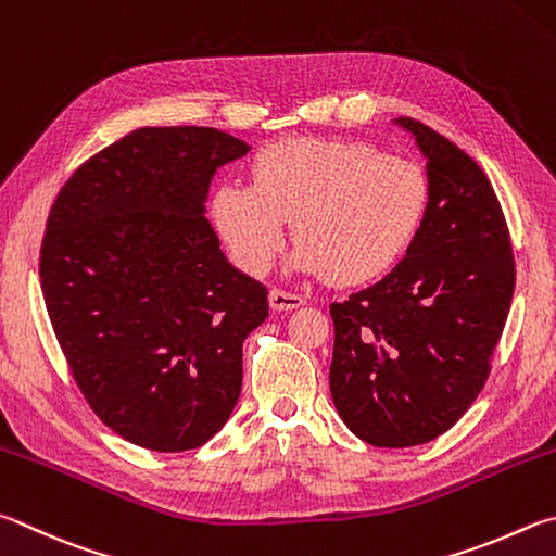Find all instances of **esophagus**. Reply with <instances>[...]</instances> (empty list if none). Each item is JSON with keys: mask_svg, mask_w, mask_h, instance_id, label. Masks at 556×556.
<instances>
[{"mask_svg": "<svg viewBox=\"0 0 556 556\" xmlns=\"http://www.w3.org/2000/svg\"><path fill=\"white\" fill-rule=\"evenodd\" d=\"M269 306L275 311L299 308V306H304V296L291 294V291H285V289H271L269 291Z\"/></svg>", "mask_w": 556, "mask_h": 556, "instance_id": "1", "label": "esophagus"}]
</instances>
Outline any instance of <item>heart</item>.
<instances>
[{
  "mask_svg": "<svg viewBox=\"0 0 556 556\" xmlns=\"http://www.w3.org/2000/svg\"><path fill=\"white\" fill-rule=\"evenodd\" d=\"M428 201V177L406 157L359 140L289 138L252 157L250 185L218 187L208 211L230 257L250 275L275 265L291 220L296 269L355 287L399 265Z\"/></svg>",
  "mask_w": 556,
  "mask_h": 556,
  "instance_id": "heart-1",
  "label": "heart"
}]
</instances>
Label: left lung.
Wrapping results in <instances>:
<instances>
[{"label": "left lung", "mask_w": 556, "mask_h": 556, "mask_svg": "<svg viewBox=\"0 0 556 556\" xmlns=\"http://www.w3.org/2000/svg\"><path fill=\"white\" fill-rule=\"evenodd\" d=\"M396 124L428 160L426 220L387 277L330 304L332 403L375 447L426 445L467 413L516 289L506 216L483 169L420 121Z\"/></svg>", "instance_id": "obj_1"}]
</instances>
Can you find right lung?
Listing matches in <instances>:
<instances>
[{
    "label": "right lung",
    "mask_w": 556,
    "mask_h": 556,
    "mask_svg": "<svg viewBox=\"0 0 556 556\" xmlns=\"http://www.w3.org/2000/svg\"><path fill=\"white\" fill-rule=\"evenodd\" d=\"M248 150L216 128H138L79 165L48 214L38 269L60 350L138 447H201L238 403L267 289L226 260L204 201Z\"/></svg>",
    "instance_id": "1"
}]
</instances>
